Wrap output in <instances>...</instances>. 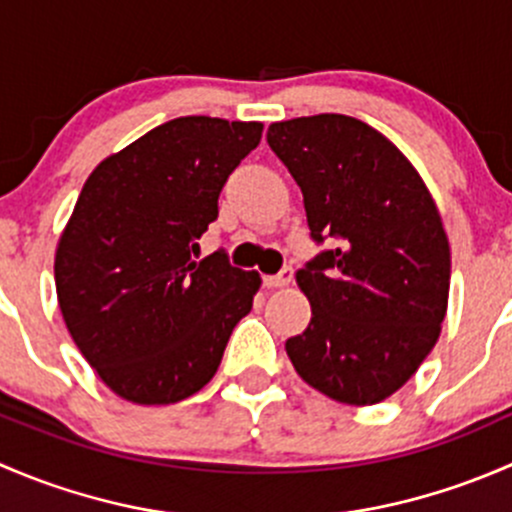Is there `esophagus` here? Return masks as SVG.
I'll list each match as a JSON object with an SVG mask.
<instances>
[{
  "label": "esophagus",
  "instance_id": "1",
  "mask_svg": "<svg viewBox=\"0 0 512 512\" xmlns=\"http://www.w3.org/2000/svg\"><path fill=\"white\" fill-rule=\"evenodd\" d=\"M292 267H285V270L280 272V275H265V285L270 289H280V287H287L289 282H292Z\"/></svg>",
  "mask_w": 512,
  "mask_h": 512
}]
</instances>
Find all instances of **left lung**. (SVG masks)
I'll return each mask as SVG.
<instances>
[{
  "label": "left lung",
  "instance_id": "8db88e82",
  "mask_svg": "<svg viewBox=\"0 0 512 512\" xmlns=\"http://www.w3.org/2000/svg\"><path fill=\"white\" fill-rule=\"evenodd\" d=\"M267 143L302 188L314 240H337L294 275L312 319L287 339L289 361L339 404H379L416 374L446 317L451 247L436 200L359 118L277 121Z\"/></svg>",
  "mask_w": 512,
  "mask_h": 512
}]
</instances>
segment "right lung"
Listing matches in <instances>:
<instances>
[{"mask_svg": "<svg viewBox=\"0 0 512 512\" xmlns=\"http://www.w3.org/2000/svg\"><path fill=\"white\" fill-rule=\"evenodd\" d=\"M260 138V121L175 118L86 178L56 245V297L79 352L121 399L198 394L252 309L262 277L195 252L227 175Z\"/></svg>", "mask_w": 512, "mask_h": 512, "instance_id": "add662e5", "label": "right lung"}]
</instances>
